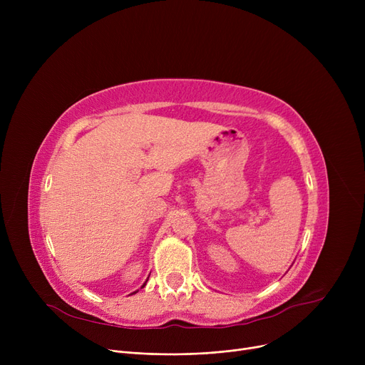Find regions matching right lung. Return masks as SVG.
Instances as JSON below:
<instances>
[{
	"label": "right lung",
	"instance_id": "obj_1",
	"mask_svg": "<svg viewBox=\"0 0 365 365\" xmlns=\"http://www.w3.org/2000/svg\"><path fill=\"white\" fill-rule=\"evenodd\" d=\"M142 287H145V284H143V285H142ZM134 293H136V292H134Z\"/></svg>",
	"mask_w": 365,
	"mask_h": 365
}]
</instances>
